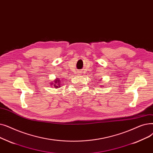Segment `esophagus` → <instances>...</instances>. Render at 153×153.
I'll return each mask as SVG.
<instances>
[{"label": "esophagus", "instance_id": "esophagus-1", "mask_svg": "<svg viewBox=\"0 0 153 153\" xmlns=\"http://www.w3.org/2000/svg\"><path fill=\"white\" fill-rule=\"evenodd\" d=\"M78 73H81V71H78Z\"/></svg>", "mask_w": 153, "mask_h": 153}]
</instances>
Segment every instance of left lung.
Segmentation results:
<instances>
[{
    "label": "left lung",
    "instance_id": "1",
    "mask_svg": "<svg viewBox=\"0 0 153 153\" xmlns=\"http://www.w3.org/2000/svg\"><path fill=\"white\" fill-rule=\"evenodd\" d=\"M102 86H103V85H102Z\"/></svg>",
    "mask_w": 153,
    "mask_h": 153
}]
</instances>
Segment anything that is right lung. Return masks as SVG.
<instances>
[{
    "mask_svg": "<svg viewBox=\"0 0 153 153\" xmlns=\"http://www.w3.org/2000/svg\"><path fill=\"white\" fill-rule=\"evenodd\" d=\"M54 84L53 83H52L51 85H53V86L55 87V88H59V87L60 86V81L59 78H56L55 80L54 81ZM52 86V85H51Z\"/></svg>",
    "mask_w": 153,
    "mask_h": 153,
    "instance_id": "obj_1",
    "label": "right lung"
}]
</instances>
